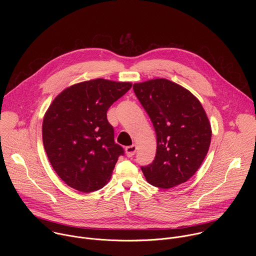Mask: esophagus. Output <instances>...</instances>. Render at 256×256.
I'll return each mask as SVG.
<instances>
[{
	"label": "esophagus",
	"mask_w": 256,
	"mask_h": 256,
	"mask_svg": "<svg viewBox=\"0 0 256 256\" xmlns=\"http://www.w3.org/2000/svg\"><path fill=\"white\" fill-rule=\"evenodd\" d=\"M136 146L134 144L126 148V153L128 157H132L136 154Z\"/></svg>",
	"instance_id": "obj_1"
}]
</instances>
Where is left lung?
Wrapping results in <instances>:
<instances>
[{
	"label": "left lung",
	"mask_w": 256,
	"mask_h": 256,
	"mask_svg": "<svg viewBox=\"0 0 256 256\" xmlns=\"http://www.w3.org/2000/svg\"><path fill=\"white\" fill-rule=\"evenodd\" d=\"M156 132L154 161L140 169L150 184L172 188L184 184L202 165L212 138V128L200 100L167 79L132 86Z\"/></svg>",
	"instance_id": "obj_1"
}]
</instances>
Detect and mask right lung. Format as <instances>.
Segmentation results:
<instances>
[{
    "mask_svg": "<svg viewBox=\"0 0 256 256\" xmlns=\"http://www.w3.org/2000/svg\"><path fill=\"white\" fill-rule=\"evenodd\" d=\"M132 88L130 82L95 79L58 94L42 122L48 158L66 184L82 192L102 188L120 155L107 110Z\"/></svg>",
    "mask_w": 256,
    "mask_h": 256,
    "instance_id": "right-lung-1",
    "label": "right lung"
}]
</instances>
